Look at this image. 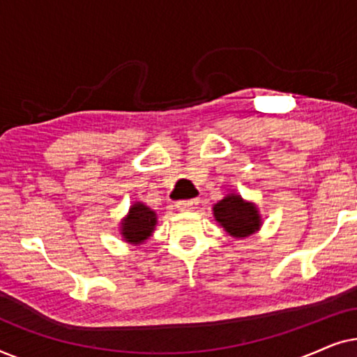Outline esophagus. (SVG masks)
<instances>
[{
  "mask_svg": "<svg viewBox=\"0 0 357 357\" xmlns=\"http://www.w3.org/2000/svg\"><path fill=\"white\" fill-rule=\"evenodd\" d=\"M198 204V198H190V199H180V202L175 203V206L180 211H192V209L197 208Z\"/></svg>",
  "mask_w": 357,
  "mask_h": 357,
  "instance_id": "1",
  "label": "esophagus"
}]
</instances>
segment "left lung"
<instances>
[{"mask_svg":"<svg viewBox=\"0 0 357 357\" xmlns=\"http://www.w3.org/2000/svg\"><path fill=\"white\" fill-rule=\"evenodd\" d=\"M214 218L234 237H247L260 227L257 208L238 195H229L213 208Z\"/></svg>","mask_w":357,"mask_h":357,"instance_id":"1","label":"left lung"}]
</instances>
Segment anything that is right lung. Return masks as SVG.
<instances>
[{
	"label": "right lung",
	"instance_id": "obj_1",
	"mask_svg": "<svg viewBox=\"0 0 357 357\" xmlns=\"http://www.w3.org/2000/svg\"><path fill=\"white\" fill-rule=\"evenodd\" d=\"M155 213L151 211L144 204L136 203L130 208L128 218L121 222V234L125 241L131 243H139L146 241L154 231Z\"/></svg>",
	"mask_w": 357,
	"mask_h": 357
}]
</instances>
